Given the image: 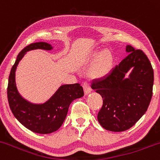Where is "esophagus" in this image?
<instances>
[{
    "instance_id": "1",
    "label": "esophagus",
    "mask_w": 160,
    "mask_h": 160,
    "mask_svg": "<svg viewBox=\"0 0 160 160\" xmlns=\"http://www.w3.org/2000/svg\"><path fill=\"white\" fill-rule=\"evenodd\" d=\"M83 88H84V91H85V93L86 95L91 92L92 91L91 86H90L89 83H88V82H87V81H85V82H83Z\"/></svg>"
}]
</instances>
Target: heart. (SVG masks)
I'll return each mask as SVG.
<instances>
[{
    "label": "heart",
    "instance_id": "heart-1",
    "mask_svg": "<svg viewBox=\"0 0 160 160\" xmlns=\"http://www.w3.org/2000/svg\"><path fill=\"white\" fill-rule=\"evenodd\" d=\"M113 56L110 52L102 51L99 53V58L98 61L96 72L98 75H105L110 71L113 64Z\"/></svg>",
    "mask_w": 160,
    "mask_h": 160
}]
</instances>
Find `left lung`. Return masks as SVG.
I'll list each match as a JSON object with an SVG mask.
<instances>
[{
	"label": "left lung",
	"instance_id": "obj_1",
	"mask_svg": "<svg viewBox=\"0 0 160 160\" xmlns=\"http://www.w3.org/2000/svg\"><path fill=\"white\" fill-rule=\"evenodd\" d=\"M129 54L101 79H96L92 88L102 98L98 113L100 125L110 132L128 130L146 112L152 96L154 73L152 64L144 52L126 47ZM131 68L129 78H124Z\"/></svg>",
	"mask_w": 160,
	"mask_h": 160
}]
</instances>
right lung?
Listing matches in <instances>:
<instances>
[{
	"label": "right lung",
	"mask_w": 160,
	"mask_h": 160,
	"mask_svg": "<svg viewBox=\"0 0 160 160\" xmlns=\"http://www.w3.org/2000/svg\"><path fill=\"white\" fill-rule=\"evenodd\" d=\"M53 47L47 42L31 43L18 53L8 78V99L14 116L28 130L39 134H50L61 128L65 120L70 104L84 96L79 83L63 85L51 98L42 104H34L26 100L17 90L15 71L18 63L27 51L36 49L50 50Z\"/></svg>",
	"instance_id": "right-lung-1"
}]
</instances>
